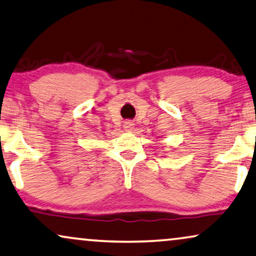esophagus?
<instances>
[{
  "label": "esophagus",
  "instance_id": "34e87169",
  "mask_svg": "<svg viewBox=\"0 0 256 256\" xmlns=\"http://www.w3.org/2000/svg\"><path fill=\"white\" fill-rule=\"evenodd\" d=\"M124 127L126 128V129H127V130H130V129H132V128H134V124H132V121H126L124 122Z\"/></svg>",
  "mask_w": 256,
  "mask_h": 256
}]
</instances>
